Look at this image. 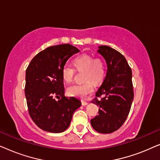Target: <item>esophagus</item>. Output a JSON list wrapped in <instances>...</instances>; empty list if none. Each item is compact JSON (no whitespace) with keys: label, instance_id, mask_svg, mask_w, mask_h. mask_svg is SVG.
<instances>
[{"label":"esophagus","instance_id":"obj_1","mask_svg":"<svg viewBox=\"0 0 160 160\" xmlns=\"http://www.w3.org/2000/svg\"><path fill=\"white\" fill-rule=\"evenodd\" d=\"M82 106H87V104H88V102L87 101H85V100H82Z\"/></svg>","mask_w":160,"mask_h":160}]
</instances>
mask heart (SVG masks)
<instances>
[{
    "instance_id": "heart-1",
    "label": "heart",
    "mask_w": 160,
    "mask_h": 160,
    "mask_svg": "<svg viewBox=\"0 0 160 160\" xmlns=\"http://www.w3.org/2000/svg\"><path fill=\"white\" fill-rule=\"evenodd\" d=\"M75 69L65 65L62 68L61 74L62 78L66 83H71L73 81L76 71H84L83 80L85 82L75 84L68 88V94L72 97L84 98L94 90L93 83L98 84L103 79L106 75V63L101 58H94L90 54H83L74 58L73 60Z\"/></svg>"
}]
</instances>
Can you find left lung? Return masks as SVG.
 <instances>
[{
    "label": "left lung",
    "instance_id": "8db88e82",
    "mask_svg": "<svg viewBox=\"0 0 160 160\" xmlns=\"http://www.w3.org/2000/svg\"><path fill=\"white\" fill-rule=\"evenodd\" d=\"M98 52L106 60L108 68L91 101L100 107L99 114L91 119V124L98 132L111 133L121 128L130 113L134 97L132 70L125 58L116 49L100 46Z\"/></svg>",
    "mask_w": 160,
    "mask_h": 160
}]
</instances>
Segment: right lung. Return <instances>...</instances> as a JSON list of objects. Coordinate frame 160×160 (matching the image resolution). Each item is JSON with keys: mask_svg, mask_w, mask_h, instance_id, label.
Returning a JSON list of instances; mask_svg holds the SVG:
<instances>
[{"mask_svg": "<svg viewBox=\"0 0 160 160\" xmlns=\"http://www.w3.org/2000/svg\"><path fill=\"white\" fill-rule=\"evenodd\" d=\"M79 52L69 43L52 46L37 54L26 69L25 94L28 113L41 130L63 132L71 124L74 111L81 106L77 98L64 95L61 74L67 60Z\"/></svg>", "mask_w": 160, "mask_h": 160, "instance_id": "obj_1", "label": "right lung"}]
</instances>
